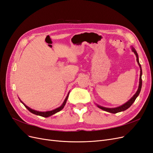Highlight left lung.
I'll return each mask as SVG.
<instances>
[{
  "instance_id": "left-lung-1",
  "label": "left lung",
  "mask_w": 153,
  "mask_h": 153,
  "mask_svg": "<svg viewBox=\"0 0 153 153\" xmlns=\"http://www.w3.org/2000/svg\"><path fill=\"white\" fill-rule=\"evenodd\" d=\"M131 50L133 52V53L135 54L136 55V57H137V61L138 62V66H140V79H139V85H138V90L136 92V93L133 95V96L132 98L129 100L126 103H124V105L118 106V107L116 108H106V107H103V106H101L100 105H97L98 106V107H99L100 108H101V110H105L106 112H108L110 113H112V114H116L120 112H122V111H124L127 110L128 108H129L131 106V105L134 103V101H135L136 98L138 97V96L139 95L140 91H141V88H142V68H141V65L140 64L139 62V60H138V53L137 52V51L135 50V49L133 47H131Z\"/></svg>"
}]
</instances>
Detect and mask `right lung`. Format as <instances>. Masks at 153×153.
I'll list each match as a JSON object with an SVG mask.
<instances>
[{
	"label": "right lung",
	"mask_w": 153,
	"mask_h": 153,
	"mask_svg": "<svg viewBox=\"0 0 153 153\" xmlns=\"http://www.w3.org/2000/svg\"><path fill=\"white\" fill-rule=\"evenodd\" d=\"M69 93V92H68V96H66V99L64 100L63 103H62L61 106H60L59 107H58V108H55V109H54V110H53L47 111V112H39V111H37V110L32 109V108H29V106H27V105H25L24 103L22 102V101L20 100L21 102H22L23 104H24V105L25 106V108H26L27 110H28L29 111V112H30L31 113L34 114H36V115H39V116H42V117H48L51 116V115H53V114H56L57 112H59V111H61V110L64 108V106H65L66 103V101H67V100H68V98Z\"/></svg>",
	"instance_id": "1"
}]
</instances>
